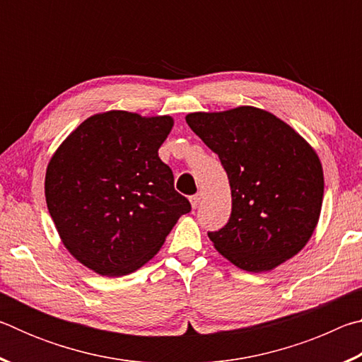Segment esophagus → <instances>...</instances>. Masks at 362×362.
<instances>
[{
    "mask_svg": "<svg viewBox=\"0 0 362 362\" xmlns=\"http://www.w3.org/2000/svg\"><path fill=\"white\" fill-rule=\"evenodd\" d=\"M201 196H203V194H201V193H196V194H193V196H192V198H189V203H192V207H193V209H196V207L199 206V203H201Z\"/></svg>",
    "mask_w": 362,
    "mask_h": 362,
    "instance_id": "1",
    "label": "esophagus"
}]
</instances>
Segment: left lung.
<instances>
[{"label":"left lung","instance_id":"8db88e82","mask_svg":"<svg viewBox=\"0 0 362 362\" xmlns=\"http://www.w3.org/2000/svg\"><path fill=\"white\" fill-rule=\"evenodd\" d=\"M187 124L217 153L231 188V214L214 246L246 272L273 269L313 235L324 194L313 148L276 116L254 107L192 113Z\"/></svg>","mask_w":362,"mask_h":362}]
</instances>
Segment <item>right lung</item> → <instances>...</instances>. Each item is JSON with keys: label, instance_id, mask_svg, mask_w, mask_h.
Wrapping results in <instances>:
<instances>
[{"label": "right lung", "instance_id": "right-lung-1", "mask_svg": "<svg viewBox=\"0 0 362 362\" xmlns=\"http://www.w3.org/2000/svg\"><path fill=\"white\" fill-rule=\"evenodd\" d=\"M170 116H90L52 156L46 203L65 247L103 276L136 272L192 204L158 156Z\"/></svg>", "mask_w": 362, "mask_h": 362}]
</instances>
